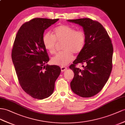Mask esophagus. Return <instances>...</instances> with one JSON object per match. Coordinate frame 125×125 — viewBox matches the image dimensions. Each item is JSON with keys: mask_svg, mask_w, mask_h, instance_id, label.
Listing matches in <instances>:
<instances>
[{"mask_svg": "<svg viewBox=\"0 0 125 125\" xmlns=\"http://www.w3.org/2000/svg\"><path fill=\"white\" fill-rule=\"evenodd\" d=\"M61 70L62 72H64L67 70V68L65 66H61Z\"/></svg>", "mask_w": 125, "mask_h": 125, "instance_id": "esophagus-1", "label": "esophagus"}]
</instances>
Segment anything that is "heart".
I'll return each instance as SVG.
<instances>
[{"mask_svg": "<svg viewBox=\"0 0 125 125\" xmlns=\"http://www.w3.org/2000/svg\"><path fill=\"white\" fill-rule=\"evenodd\" d=\"M56 41H62V51L57 53L51 59L54 64L65 66L73 60V53L78 54L83 49L85 43V35L82 31H76L75 28L69 25H61L54 30L53 36L50 32L44 34L42 37L43 45L48 52H55Z\"/></svg>", "mask_w": 125, "mask_h": 125, "instance_id": "1", "label": "heart"}]
</instances>
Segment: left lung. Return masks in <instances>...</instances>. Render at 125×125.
Returning <instances> with one entry per match:
<instances>
[{
  "label": "left lung",
  "instance_id": "8db88e82",
  "mask_svg": "<svg viewBox=\"0 0 125 125\" xmlns=\"http://www.w3.org/2000/svg\"><path fill=\"white\" fill-rule=\"evenodd\" d=\"M67 21L82 26L85 35L83 49L69 67L74 73L70 86L80 97H91L102 90L109 78L113 44L107 31L99 22L87 18ZM78 63H85L86 65L81 70L76 68Z\"/></svg>",
  "mask_w": 125,
  "mask_h": 125
}]
</instances>
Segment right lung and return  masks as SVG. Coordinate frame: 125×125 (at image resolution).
I'll return each mask as SVG.
<instances>
[{"label":"right lung","instance_id":"right-lung-1","mask_svg":"<svg viewBox=\"0 0 125 125\" xmlns=\"http://www.w3.org/2000/svg\"><path fill=\"white\" fill-rule=\"evenodd\" d=\"M59 20L34 18L22 25L15 37L12 63L21 87L35 99H43L53 94L61 71L59 66L46 64L49 57L42 41L45 30Z\"/></svg>","mask_w":125,"mask_h":125}]
</instances>
